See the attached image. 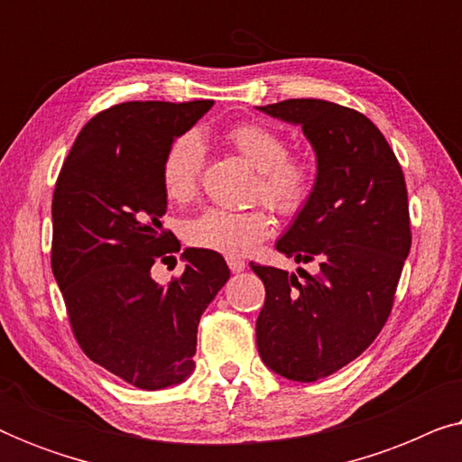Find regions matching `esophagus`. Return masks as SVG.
<instances>
[{
	"instance_id": "34e87169",
	"label": "esophagus",
	"mask_w": 462,
	"mask_h": 462,
	"mask_svg": "<svg viewBox=\"0 0 462 462\" xmlns=\"http://www.w3.org/2000/svg\"><path fill=\"white\" fill-rule=\"evenodd\" d=\"M226 264H229V269L233 273H239V271L245 269V261L239 256H226Z\"/></svg>"
}]
</instances>
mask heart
<instances>
[{
  "instance_id": "1",
  "label": "heart",
  "mask_w": 462,
  "mask_h": 462,
  "mask_svg": "<svg viewBox=\"0 0 462 462\" xmlns=\"http://www.w3.org/2000/svg\"><path fill=\"white\" fill-rule=\"evenodd\" d=\"M229 143L245 162L258 170L256 195L275 212L294 217L309 204L315 187L311 163L305 157L288 155L283 138L263 124H239L229 130ZM204 143L198 132H185L174 138L162 160V187L168 199L185 204L199 189L204 168ZM273 231V218L267 208L225 210L206 208L182 226V236L195 248L223 254H245Z\"/></svg>"
}]
</instances>
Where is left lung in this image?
Here are the masks:
<instances>
[{
    "label": "left lung",
    "instance_id": "1",
    "mask_svg": "<svg viewBox=\"0 0 462 462\" xmlns=\"http://www.w3.org/2000/svg\"><path fill=\"white\" fill-rule=\"evenodd\" d=\"M300 125L318 160L313 195L275 248L318 273L250 264L264 283L256 319L263 362L290 381L330 376L368 349L387 321L410 236L400 162L381 130L349 106L290 98L258 106Z\"/></svg>",
    "mask_w": 462,
    "mask_h": 462
}]
</instances>
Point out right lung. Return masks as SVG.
Returning a JSON list of instances; mask_svg holds the SVG:
<instances>
[{
	"instance_id": "add662e5",
	"label": "right lung",
	"mask_w": 462,
	"mask_h": 462,
	"mask_svg": "<svg viewBox=\"0 0 462 462\" xmlns=\"http://www.w3.org/2000/svg\"><path fill=\"white\" fill-rule=\"evenodd\" d=\"M212 100L122 103L75 138L52 198V273L88 357L138 389L185 381L195 368L201 313L229 280L218 252L187 248L168 286L155 261L180 250L163 229L162 160Z\"/></svg>"
}]
</instances>
